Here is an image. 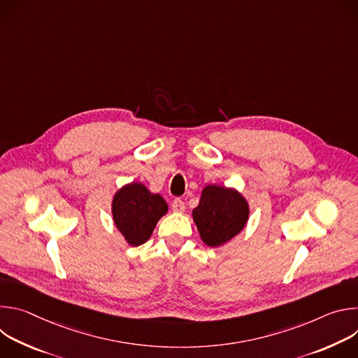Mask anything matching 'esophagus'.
I'll list each match as a JSON object with an SVG mask.
<instances>
[{
  "mask_svg": "<svg viewBox=\"0 0 358 358\" xmlns=\"http://www.w3.org/2000/svg\"><path fill=\"white\" fill-rule=\"evenodd\" d=\"M171 208H173L174 213L181 214V213H184V210H185V203H184V201H182L181 198H176V199L173 201V203H171Z\"/></svg>",
  "mask_w": 358,
  "mask_h": 358,
  "instance_id": "obj_1",
  "label": "esophagus"
}]
</instances>
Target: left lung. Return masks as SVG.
Returning <instances> with one entry per match:
<instances>
[{
    "mask_svg": "<svg viewBox=\"0 0 358 358\" xmlns=\"http://www.w3.org/2000/svg\"><path fill=\"white\" fill-rule=\"evenodd\" d=\"M249 206L234 188L207 185L202 189L192 220L202 242L217 248L236 236L246 225Z\"/></svg>",
    "mask_w": 358,
    "mask_h": 358,
    "instance_id": "obj_1",
    "label": "left lung"
}]
</instances>
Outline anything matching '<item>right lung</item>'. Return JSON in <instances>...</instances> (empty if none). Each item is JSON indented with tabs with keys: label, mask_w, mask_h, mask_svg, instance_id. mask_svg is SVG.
I'll list each match as a JSON object with an SVG mask.
<instances>
[{
	"label": "right lung",
	"mask_w": 358,
	"mask_h": 358,
	"mask_svg": "<svg viewBox=\"0 0 358 358\" xmlns=\"http://www.w3.org/2000/svg\"><path fill=\"white\" fill-rule=\"evenodd\" d=\"M169 211L160 194H152L141 182L122 187L113 196L112 214L126 242L138 246L148 241L159 220Z\"/></svg>",
	"instance_id": "right-lung-1"
}]
</instances>
